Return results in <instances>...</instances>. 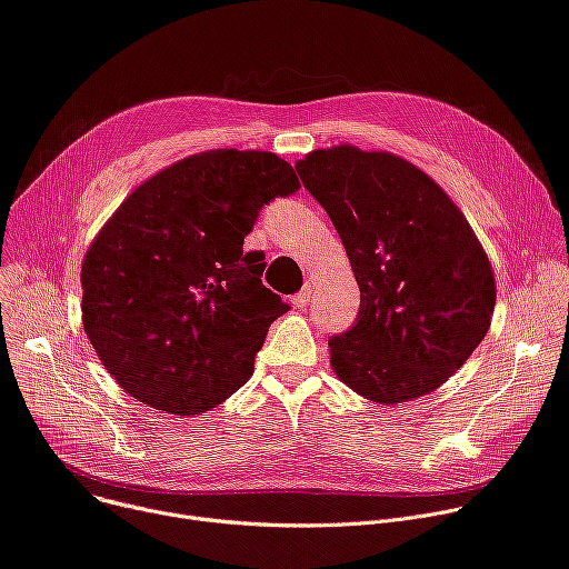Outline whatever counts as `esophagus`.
Masks as SVG:
<instances>
[{"mask_svg": "<svg viewBox=\"0 0 569 569\" xmlns=\"http://www.w3.org/2000/svg\"><path fill=\"white\" fill-rule=\"evenodd\" d=\"M309 301H311V286H305L297 295H292V305L297 309H307Z\"/></svg>", "mask_w": 569, "mask_h": 569, "instance_id": "1", "label": "esophagus"}]
</instances>
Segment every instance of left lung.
<instances>
[{"instance_id": "8db88e82", "label": "left lung", "mask_w": 569, "mask_h": 569, "mask_svg": "<svg viewBox=\"0 0 569 569\" xmlns=\"http://www.w3.org/2000/svg\"><path fill=\"white\" fill-rule=\"evenodd\" d=\"M343 240L357 325L329 340L331 370L380 405L439 389L480 346L497 305L491 262L462 210L409 160L350 143L295 164Z\"/></svg>"}]
</instances>
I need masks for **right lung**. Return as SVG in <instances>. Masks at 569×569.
<instances>
[{
  "instance_id": "right-lung-1",
  "label": "right lung",
  "mask_w": 569,
  "mask_h": 569,
  "mask_svg": "<svg viewBox=\"0 0 569 569\" xmlns=\"http://www.w3.org/2000/svg\"><path fill=\"white\" fill-rule=\"evenodd\" d=\"M297 187L270 150L214 148L150 176L107 219L82 262V322L126 393L194 416L249 380L288 305L242 244L260 208Z\"/></svg>"
}]
</instances>
